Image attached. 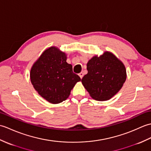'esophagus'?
<instances>
[{
    "instance_id": "esophagus-1",
    "label": "esophagus",
    "mask_w": 151,
    "mask_h": 151,
    "mask_svg": "<svg viewBox=\"0 0 151 151\" xmlns=\"http://www.w3.org/2000/svg\"><path fill=\"white\" fill-rule=\"evenodd\" d=\"M78 75H79L80 77H81V78H82L83 77V76H84V73H83L82 72H81L78 74Z\"/></svg>"
}]
</instances>
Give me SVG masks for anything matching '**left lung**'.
Here are the masks:
<instances>
[{
    "mask_svg": "<svg viewBox=\"0 0 151 151\" xmlns=\"http://www.w3.org/2000/svg\"><path fill=\"white\" fill-rule=\"evenodd\" d=\"M88 74L82 78L91 97L97 101H107L120 90L126 81V69L113 54L105 52L94 56L87 63Z\"/></svg>",
    "mask_w": 151,
    "mask_h": 151,
    "instance_id": "1",
    "label": "left lung"
}]
</instances>
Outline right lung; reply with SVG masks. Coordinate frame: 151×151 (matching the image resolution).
I'll list each match as a JSON object with an SVG mask.
<instances>
[{"label":"right lung","mask_w":151,"mask_h":151,"mask_svg":"<svg viewBox=\"0 0 151 151\" xmlns=\"http://www.w3.org/2000/svg\"><path fill=\"white\" fill-rule=\"evenodd\" d=\"M66 59L65 53L50 47L44 51L31 69L30 80L34 88L50 103L66 100L76 83L81 81Z\"/></svg>","instance_id":"right-lung-1"}]
</instances>
